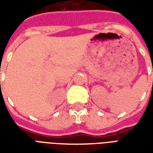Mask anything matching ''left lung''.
Here are the masks:
<instances>
[{"label": "left lung", "instance_id": "8db88e82", "mask_svg": "<svg viewBox=\"0 0 153 153\" xmlns=\"http://www.w3.org/2000/svg\"><path fill=\"white\" fill-rule=\"evenodd\" d=\"M152 71H153V70H152Z\"/></svg>", "mask_w": 153, "mask_h": 153}]
</instances>
